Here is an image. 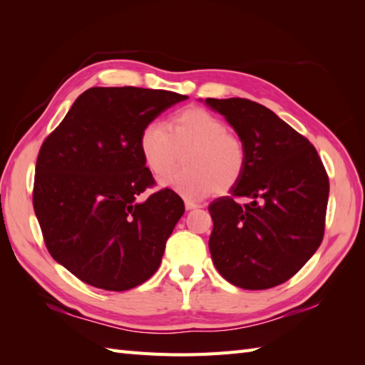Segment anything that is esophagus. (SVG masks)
I'll list each match as a JSON object with an SVG mask.
<instances>
[{
  "label": "esophagus",
  "instance_id": "esophagus-1",
  "mask_svg": "<svg viewBox=\"0 0 365 365\" xmlns=\"http://www.w3.org/2000/svg\"><path fill=\"white\" fill-rule=\"evenodd\" d=\"M185 207H187V210H195V208H200L202 205L192 202V200L187 199V200H185Z\"/></svg>",
  "mask_w": 365,
  "mask_h": 365
}]
</instances>
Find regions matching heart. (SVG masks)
<instances>
[{"label":"heart","mask_w":365,"mask_h":365,"mask_svg":"<svg viewBox=\"0 0 365 365\" xmlns=\"http://www.w3.org/2000/svg\"><path fill=\"white\" fill-rule=\"evenodd\" d=\"M143 160L155 175L175 168L185 153V168L165 178L163 187L187 199H202L234 188L246 168V147L226 123L204 108L188 106L170 118L168 128L149 123L139 136Z\"/></svg>","instance_id":"obj_1"}]
</instances>
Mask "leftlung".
<instances>
[{
    "mask_svg": "<svg viewBox=\"0 0 365 365\" xmlns=\"http://www.w3.org/2000/svg\"><path fill=\"white\" fill-rule=\"evenodd\" d=\"M246 147L230 196L208 205V247L220 274L240 289L265 290L304 267L323 240L329 178L315 147L267 106L247 98H205ZM235 197H246L238 205Z\"/></svg>",
    "mask_w": 365,
    "mask_h": 365,
    "instance_id": "1",
    "label": "left lung"
}]
</instances>
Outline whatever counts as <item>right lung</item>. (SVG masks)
<instances>
[{"label":"right lung","instance_id":"right-lung-1","mask_svg":"<svg viewBox=\"0 0 365 365\" xmlns=\"http://www.w3.org/2000/svg\"><path fill=\"white\" fill-rule=\"evenodd\" d=\"M187 96L163 89L91 88L46 136L36 163L33 205L51 257L80 281L130 290L158 269L185 205L155 180L139 136Z\"/></svg>","mask_w":365,"mask_h":365}]
</instances>
